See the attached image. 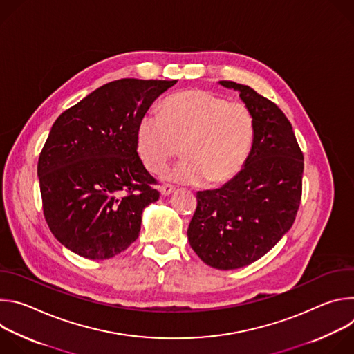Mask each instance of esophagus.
Segmentation results:
<instances>
[{
  "label": "esophagus",
  "mask_w": 354,
  "mask_h": 354,
  "mask_svg": "<svg viewBox=\"0 0 354 354\" xmlns=\"http://www.w3.org/2000/svg\"><path fill=\"white\" fill-rule=\"evenodd\" d=\"M174 190H175V186H172L169 183H165L160 187V192H161L162 196H169L171 193H174Z\"/></svg>",
  "instance_id": "esophagus-1"
}]
</instances>
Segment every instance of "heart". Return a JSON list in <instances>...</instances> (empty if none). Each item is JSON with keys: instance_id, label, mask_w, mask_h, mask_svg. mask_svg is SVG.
<instances>
[{"instance_id": "b5f03b06", "label": "heart", "mask_w": 354, "mask_h": 354, "mask_svg": "<svg viewBox=\"0 0 354 354\" xmlns=\"http://www.w3.org/2000/svg\"><path fill=\"white\" fill-rule=\"evenodd\" d=\"M254 113L242 102L212 91L186 89L167 97L161 116L147 112L136 131V148L151 174H161L179 153L168 178L187 185H223L245 167L255 141Z\"/></svg>"}]
</instances>
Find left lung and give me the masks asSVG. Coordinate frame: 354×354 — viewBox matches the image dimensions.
I'll list each match as a JSON object with an SVG mask.
<instances>
[{"label": "left lung", "instance_id": "left-lung-1", "mask_svg": "<svg viewBox=\"0 0 354 354\" xmlns=\"http://www.w3.org/2000/svg\"><path fill=\"white\" fill-rule=\"evenodd\" d=\"M239 92L257 131L242 171L223 187L197 193L187 239L206 265L232 270L254 263L292 225L302 193L304 156L280 108L248 85L220 81Z\"/></svg>", "mask_w": 354, "mask_h": 354}]
</instances>
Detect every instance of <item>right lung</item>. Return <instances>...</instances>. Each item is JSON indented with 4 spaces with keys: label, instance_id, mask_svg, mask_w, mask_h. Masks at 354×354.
<instances>
[{
    "label": "right lung",
    "instance_id": "1",
    "mask_svg": "<svg viewBox=\"0 0 354 354\" xmlns=\"http://www.w3.org/2000/svg\"><path fill=\"white\" fill-rule=\"evenodd\" d=\"M175 84L112 81L55 122L37 162L43 214L74 254L109 259L138 238L142 210L160 192L138 157L136 131L141 116Z\"/></svg>",
    "mask_w": 354,
    "mask_h": 354
}]
</instances>
